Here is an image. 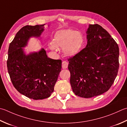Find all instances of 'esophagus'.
Returning a JSON list of instances; mask_svg holds the SVG:
<instances>
[{
  "instance_id": "esophagus-1",
  "label": "esophagus",
  "mask_w": 127,
  "mask_h": 127,
  "mask_svg": "<svg viewBox=\"0 0 127 127\" xmlns=\"http://www.w3.org/2000/svg\"><path fill=\"white\" fill-rule=\"evenodd\" d=\"M68 63L66 61H63L62 62V68L63 69H66L68 68Z\"/></svg>"
}]
</instances>
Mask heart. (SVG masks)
Segmentation results:
<instances>
[{
    "label": "heart",
    "mask_w": 127,
    "mask_h": 127,
    "mask_svg": "<svg viewBox=\"0 0 127 127\" xmlns=\"http://www.w3.org/2000/svg\"><path fill=\"white\" fill-rule=\"evenodd\" d=\"M85 39L80 32L72 30L57 31L53 37V42H49V48L56 51L57 47L63 48L64 55L74 57L78 54L84 46Z\"/></svg>",
    "instance_id": "obj_1"
}]
</instances>
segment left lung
<instances>
[{"label": "left lung", "instance_id": "1", "mask_svg": "<svg viewBox=\"0 0 127 127\" xmlns=\"http://www.w3.org/2000/svg\"><path fill=\"white\" fill-rule=\"evenodd\" d=\"M85 48L69 59L70 83L76 95L84 98L101 95L112 85L119 68V47L106 30L89 25Z\"/></svg>", "mask_w": 127, "mask_h": 127}]
</instances>
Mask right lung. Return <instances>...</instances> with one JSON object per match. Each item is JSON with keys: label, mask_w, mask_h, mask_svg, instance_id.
<instances>
[{"label": "right lung", "mask_w": 127, "mask_h": 127, "mask_svg": "<svg viewBox=\"0 0 127 127\" xmlns=\"http://www.w3.org/2000/svg\"><path fill=\"white\" fill-rule=\"evenodd\" d=\"M44 25L22 27L8 50L7 68L12 84L20 93L33 100L51 96L62 68V61L48 58L43 48L28 54L24 51L31 37H40Z\"/></svg>", "instance_id": "obj_1"}]
</instances>
